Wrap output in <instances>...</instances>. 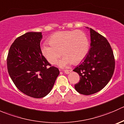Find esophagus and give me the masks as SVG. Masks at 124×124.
<instances>
[{
    "mask_svg": "<svg viewBox=\"0 0 124 124\" xmlns=\"http://www.w3.org/2000/svg\"><path fill=\"white\" fill-rule=\"evenodd\" d=\"M71 71H72V70H65L64 72L65 74H70Z\"/></svg>",
    "mask_w": 124,
    "mask_h": 124,
    "instance_id": "obj_1",
    "label": "esophagus"
}]
</instances>
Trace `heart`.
<instances>
[{
    "label": "heart",
    "instance_id": "obj_1",
    "mask_svg": "<svg viewBox=\"0 0 124 124\" xmlns=\"http://www.w3.org/2000/svg\"><path fill=\"white\" fill-rule=\"evenodd\" d=\"M48 43L50 45H42V55L50 63L54 65L62 52L64 57L59 62L61 67L80 63L85 58L89 48L87 35L79 30L56 32L48 39Z\"/></svg>",
    "mask_w": 124,
    "mask_h": 124
}]
</instances>
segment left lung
Instances as JSON below:
<instances>
[{
  "instance_id": "left-lung-1",
  "label": "left lung",
  "mask_w": 124,
  "mask_h": 124,
  "mask_svg": "<svg viewBox=\"0 0 124 124\" xmlns=\"http://www.w3.org/2000/svg\"><path fill=\"white\" fill-rule=\"evenodd\" d=\"M90 31L91 48L80 65L73 70L80 77L74 87L78 93L92 95L103 89L112 78L115 61L109 42L92 29Z\"/></svg>"
}]
</instances>
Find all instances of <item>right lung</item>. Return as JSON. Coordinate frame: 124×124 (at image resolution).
<instances>
[{
	"mask_svg": "<svg viewBox=\"0 0 124 124\" xmlns=\"http://www.w3.org/2000/svg\"><path fill=\"white\" fill-rule=\"evenodd\" d=\"M42 38L41 32H33L18 37L7 57L8 73L15 85L23 93L35 98L48 94L59 74L58 68L51 66L42 54Z\"/></svg>",
	"mask_w": 124,
	"mask_h": 124,
	"instance_id": "right-lung-1",
	"label": "right lung"
}]
</instances>
